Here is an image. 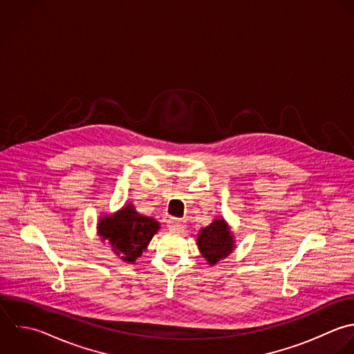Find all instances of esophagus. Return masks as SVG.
Listing matches in <instances>:
<instances>
[{
    "label": "esophagus",
    "instance_id": "1",
    "mask_svg": "<svg viewBox=\"0 0 354 354\" xmlns=\"http://www.w3.org/2000/svg\"><path fill=\"white\" fill-rule=\"evenodd\" d=\"M167 226L169 230H174V232H182L185 229V222L180 221V219H176V218H169L167 221Z\"/></svg>",
    "mask_w": 354,
    "mask_h": 354
}]
</instances>
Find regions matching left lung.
Listing matches in <instances>:
<instances>
[{
	"mask_svg": "<svg viewBox=\"0 0 354 354\" xmlns=\"http://www.w3.org/2000/svg\"><path fill=\"white\" fill-rule=\"evenodd\" d=\"M198 248L208 263L215 265L219 259L226 258L233 250V237L223 219L214 221L201 230L197 239Z\"/></svg>",
	"mask_w": 354,
	"mask_h": 354,
	"instance_id": "obj_1",
	"label": "left lung"
}]
</instances>
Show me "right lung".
<instances>
[{"instance_id":"add662e5","label":"right lung","mask_w":354,"mask_h":354,"mask_svg":"<svg viewBox=\"0 0 354 354\" xmlns=\"http://www.w3.org/2000/svg\"><path fill=\"white\" fill-rule=\"evenodd\" d=\"M160 225L153 218L139 215L133 205L124 207L114 216L103 218L97 225L102 241L125 262H135L149 245Z\"/></svg>"}]
</instances>
